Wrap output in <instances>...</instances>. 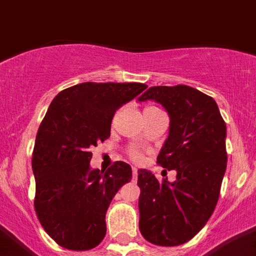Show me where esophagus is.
<instances>
[{
    "label": "esophagus",
    "mask_w": 256,
    "mask_h": 256,
    "mask_svg": "<svg viewBox=\"0 0 256 256\" xmlns=\"http://www.w3.org/2000/svg\"><path fill=\"white\" fill-rule=\"evenodd\" d=\"M136 178H138V169L135 168V166H132V180L136 181Z\"/></svg>",
    "instance_id": "obj_1"
}]
</instances>
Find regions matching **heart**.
<instances>
[{"mask_svg":"<svg viewBox=\"0 0 256 256\" xmlns=\"http://www.w3.org/2000/svg\"><path fill=\"white\" fill-rule=\"evenodd\" d=\"M130 156H132L135 161H140L142 158H143V154H142V152H139L138 150H132V151H130Z\"/></svg>","mask_w":256,"mask_h":256,"instance_id":"b5f03b06","label":"heart"}]
</instances>
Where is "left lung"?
Returning a JSON list of instances; mask_svg holds the SVG:
<instances>
[{"instance_id": "obj_1", "label": "left lung", "mask_w": 256, "mask_h": 256, "mask_svg": "<svg viewBox=\"0 0 256 256\" xmlns=\"http://www.w3.org/2000/svg\"><path fill=\"white\" fill-rule=\"evenodd\" d=\"M154 100L168 112L169 135L158 164L174 169V182H158L139 169V229L158 246L190 241L214 214L226 169V124L211 96L188 86L150 87L138 102Z\"/></svg>"}]
</instances>
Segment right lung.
Segmentation results:
<instances>
[{"mask_svg": "<svg viewBox=\"0 0 256 256\" xmlns=\"http://www.w3.org/2000/svg\"><path fill=\"white\" fill-rule=\"evenodd\" d=\"M146 88L86 82L61 91L49 105L32 154L34 204L44 230L62 248L91 250L105 237L109 204L132 172L124 161L106 172L91 169V150L110 136L116 110Z\"/></svg>", "mask_w": 256, "mask_h": 256, "instance_id": "right-lung-1", "label": "right lung"}]
</instances>
